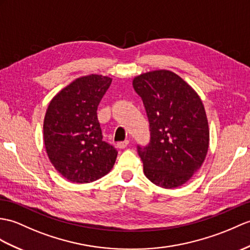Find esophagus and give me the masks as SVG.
Returning <instances> with one entry per match:
<instances>
[{
  "label": "esophagus",
  "mask_w": 250,
  "mask_h": 250,
  "mask_svg": "<svg viewBox=\"0 0 250 250\" xmlns=\"http://www.w3.org/2000/svg\"><path fill=\"white\" fill-rule=\"evenodd\" d=\"M129 141H125V142H120V143H118L117 144V148H119V149H125V148H126L127 147V145H129Z\"/></svg>",
  "instance_id": "esophagus-1"
}]
</instances>
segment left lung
I'll list each match as a JSON object with an SVG mask.
<instances>
[{"mask_svg":"<svg viewBox=\"0 0 250 250\" xmlns=\"http://www.w3.org/2000/svg\"><path fill=\"white\" fill-rule=\"evenodd\" d=\"M143 99L151 139L138 146L144 173L153 184L176 188L198 171L208 153L210 131L198 94L170 70H154L133 79Z\"/></svg>","mask_w":250,"mask_h":250,"instance_id":"obj_1","label":"left lung"}]
</instances>
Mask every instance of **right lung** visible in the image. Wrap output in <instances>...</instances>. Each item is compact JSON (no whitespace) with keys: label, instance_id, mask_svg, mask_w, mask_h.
Returning <instances> with one entry per match:
<instances>
[{"label":"right lung","instance_id":"add662e5","mask_svg":"<svg viewBox=\"0 0 250 250\" xmlns=\"http://www.w3.org/2000/svg\"><path fill=\"white\" fill-rule=\"evenodd\" d=\"M112 79L89 74L74 80L53 97L43 120L49 160L73 183H90L112 170L117 150L102 141L97 109Z\"/></svg>","mask_w":250,"mask_h":250}]
</instances>
